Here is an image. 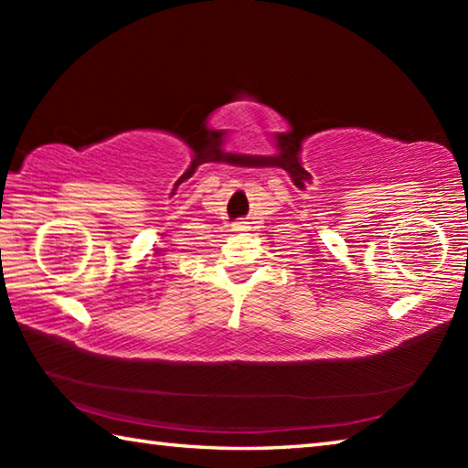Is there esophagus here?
Here are the masks:
<instances>
[{
    "label": "esophagus",
    "mask_w": 468,
    "mask_h": 468,
    "mask_svg": "<svg viewBox=\"0 0 468 468\" xmlns=\"http://www.w3.org/2000/svg\"><path fill=\"white\" fill-rule=\"evenodd\" d=\"M250 229V223H245V220H237V223H233V231H248Z\"/></svg>",
    "instance_id": "1"
}]
</instances>
